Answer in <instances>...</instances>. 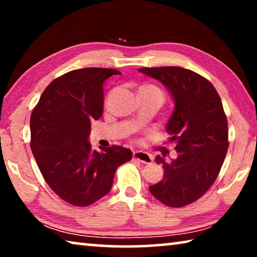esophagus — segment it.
<instances>
[{
    "mask_svg": "<svg viewBox=\"0 0 257 257\" xmlns=\"http://www.w3.org/2000/svg\"><path fill=\"white\" fill-rule=\"evenodd\" d=\"M133 159L146 164H150L153 162V158H152V155H150L149 153H145V152H134Z\"/></svg>",
    "mask_w": 257,
    "mask_h": 257,
    "instance_id": "esophagus-1",
    "label": "esophagus"
}]
</instances>
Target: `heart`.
I'll return each mask as SVG.
<instances>
[{"label":"heart","instance_id":"b5f03b06","mask_svg":"<svg viewBox=\"0 0 257 257\" xmlns=\"http://www.w3.org/2000/svg\"><path fill=\"white\" fill-rule=\"evenodd\" d=\"M139 90H143V92H147V93H154V94H159L161 96L163 97V93L162 90H161L159 87H156L154 85H146V86H143L141 87V89Z\"/></svg>","mask_w":257,"mask_h":257}]
</instances>
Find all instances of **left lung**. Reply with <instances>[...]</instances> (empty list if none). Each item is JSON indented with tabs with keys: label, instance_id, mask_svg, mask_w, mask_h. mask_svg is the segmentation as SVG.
I'll list each match as a JSON object with an SVG mask.
<instances>
[{
	"label": "left lung",
	"instance_id": "8db88e82",
	"mask_svg": "<svg viewBox=\"0 0 257 257\" xmlns=\"http://www.w3.org/2000/svg\"><path fill=\"white\" fill-rule=\"evenodd\" d=\"M139 71L162 82L175 101L167 132L178 158L168 163L156 156L164 177L150 186V191L164 205L186 206L210 189L223 164L229 142L222 102L210 81L188 69L160 67Z\"/></svg>",
	"mask_w": 257,
	"mask_h": 257
}]
</instances>
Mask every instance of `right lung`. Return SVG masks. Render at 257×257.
<instances>
[{
	"label": "right lung",
	"mask_w": 257,
	"mask_h": 257,
	"mask_svg": "<svg viewBox=\"0 0 257 257\" xmlns=\"http://www.w3.org/2000/svg\"><path fill=\"white\" fill-rule=\"evenodd\" d=\"M115 69L84 68L46 87L30 116V149L51 189L75 206H88L110 191L114 173L132 151L113 145L94 151L90 121L103 114V85Z\"/></svg>",
	"instance_id": "1"
}]
</instances>
